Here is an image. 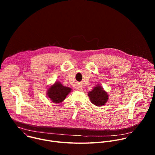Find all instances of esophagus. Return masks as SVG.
I'll return each mask as SVG.
<instances>
[{"instance_id": "34e87169", "label": "esophagus", "mask_w": 155, "mask_h": 155, "mask_svg": "<svg viewBox=\"0 0 155 155\" xmlns=\"http://www.w3.org/2000/svg\"><path fill=\"white\" fill-rule=\"evenodd\" d=\"M77 90L81 91V90H82V87H77Z\"/></svg>"}]
</instances>
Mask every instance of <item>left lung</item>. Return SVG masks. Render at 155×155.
Returning a JSON list of instances; mask_svg holds the SVG:
<instances>
[{
	"label": "left lung",
	"mask_w": 155,
	"mask_h": 155,
	"mask_svg": "<svg viewBox=\"0 0 155 155\" xmlns=\"http://www.w3.org/2000/svg\"><path fill=\"white\" fill-rule=\"evenodd\" d=\"M88 96L93 104L99 107L105 105L108 100L107 93L101 86H97L91 91L88 93Z\"/></svg>",
	"instance_id": "1"
}]
</instances>
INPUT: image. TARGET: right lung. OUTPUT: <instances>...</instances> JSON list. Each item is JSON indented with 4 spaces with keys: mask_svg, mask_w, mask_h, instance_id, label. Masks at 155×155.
<instances>
[{
    "mask_svg": "<svg viewBox=\"0 0 155 155\" xmlns=\"http://www.w3.org/2000/svg\"><path fill=\"white\" fill-rule=\"evenodd\" d=\"M71 88L63 86L60 82H56L48 90L47 95L54 103H60L69 94Z\"/></svg>",
    "mask_w": 155,
    "mask_h": 155,
    "instance_id": "obj_1",
    "label": "right lung"
}]
</instances>
